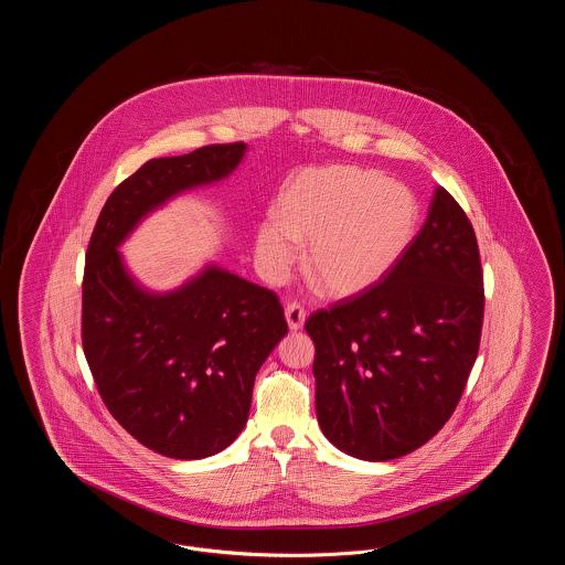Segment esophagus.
<instances>
[{
  "label": "esophagus",
  "mask_w": 565,
  "mask_h": 565,
  "mask_svg": "<svg viewBox=\"0 0 565 565\" xmlns=\"http://www.w3.org/2000/svg\"><path fill=\"white\" fill-rule=\"evenodd\" d=\"M305 318H307V311L300 302H288L286 305V322H288L290 330H300L302 323H305Z\"/></svg>",
  "instance_id": "esophagus-1"
}]
</instances>
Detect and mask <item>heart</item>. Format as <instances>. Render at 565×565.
Instances as JSON below:
<instances>
[{
	"label": "heart",
	"instance_id": "heart-1",
	"mask_svg": "<svg viewBox=\"0 0 565 565\" xmlns=\"http://www.w3.org/2000/svg\"><path fill=\"white\" fill-rule=\"evenodd\" d=\"M419 205L408 186L350 164L296 173L277 199V217L256 231V260L279 281L292 269L296 243H309L305 273L328 298L373 290L413 242Z\"/></svg>",
	"mask_w": 565,
	"mask_h": 565
}]
</instances>
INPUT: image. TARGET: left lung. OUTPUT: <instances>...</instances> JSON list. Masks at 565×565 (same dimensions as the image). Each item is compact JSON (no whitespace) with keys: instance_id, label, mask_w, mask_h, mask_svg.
<instances>
[{"instance_id":"obj_1","label":"left lung","mask_w":565,"mask_h":565,"mask_svg":"<svg viewBox=\"0 0 565 565\" xmlns=\"http://www.w3.org/2000/svg\"><path fill=\"white\" fill-rule=\"evenodd\" d=\"M483 270L475 228L443 189L373 290L316 311V411L343 454L387 461L426 445L454 415L479 353Z\"/></svg>"}]
</instances>
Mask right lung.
<instances>
[{
    "mask_svg": "<svg viewBox=\"0 0 565 565\" xmlns=\"http://www.w3.org/2000/svg\"><path fill=\"white\" fill-rule=\"evenodd\" d=\"M247 146H205L152 159L109 194L86 249L82 345L114 419L173 459L226 449L245 428L254 379L288 334L267 288L205 265L175 290L152 292L118 247L173 196L226 180Z\"/></svg>",
    "mask_w": 565,
    "mask_h": 565,
    "instance_id": "obj_1",
    "label": "right lung"
}]
</instances>
